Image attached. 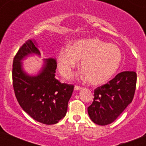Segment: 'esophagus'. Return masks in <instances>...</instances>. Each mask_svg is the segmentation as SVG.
Listing matches in <instances>:
<instances>
[{
	"mask_svg": "<svg viewBox=\"0 0 146 146\" xmlns=\"http://www.w3.org/2000/svg\"><path fill=\"white\" fill-rule=\"evenodd\" d=\"M80 89H82V87H80V86H74V90L75 91H78V90H80Z\"/></svg>",
	"mask_w": 146,
	"mask_h": 146,
	"instance_id": "obj_1",
	"label": "esophagus"
}]
</instances>
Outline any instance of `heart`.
Masks as SVG:
<instances>
[{
  "instance_id": "b5f03b06",
  "label": "heart",
  "mask_w": 146,
  "mask_h": 146,
  "mask_svg": "<svg viewBox=\"0 0 146 146\" xmlns=\"http://www.w3.org/2000/svg\"><path fill=\"white\" fill-rule=\"evenodd\" d=\"M121 60L119 47L97 38L76 41L64 47L58 54V69L64 76H69L81 60L83 79L91 84L106 82L116 72Z\"/></svg>"
}]
</instances>
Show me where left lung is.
<instances>
[{
	"label": "left lung",
	"instance_id": "left-lung-1",
	"mask_svg": "<svg viewBox=\"0 0 146 146\" xmlns=\"http://www.w3.org/2000/svg\"><path fill=\"white\" fill-rule=\"evenodd\" d=\"M136 82V72L127 71L95 89L94 101L88 108L93 122L101 126L113 123L132 102Z\"/></svg>",
	"mask_w": 146,
	"mask_h": 146
}]
</instances>
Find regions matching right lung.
Returning <instances> with one entry per match:
<instances>
[{
  "instance_id": "add662e5",
  "label": "right lung",
  "mask_w": 146,
  "mask_h": 146,
  "mask_svg": "<svg viewBox=\"0 0 146 146\" xmlns=\"http://www.w3.org/2000/svg\"><path fill=\"white\" fill-rule=\"evenodd\" d=\"M31 54L40 55L36 42L28 40L14 58L13 87L17 102L25 113L38 122L47 125L57 123L66 114L73 85L61 83L55 78L57 63L54 58L44 60L37 75L24 72L22 60Z\"/></svg>"
}]
</instances>
